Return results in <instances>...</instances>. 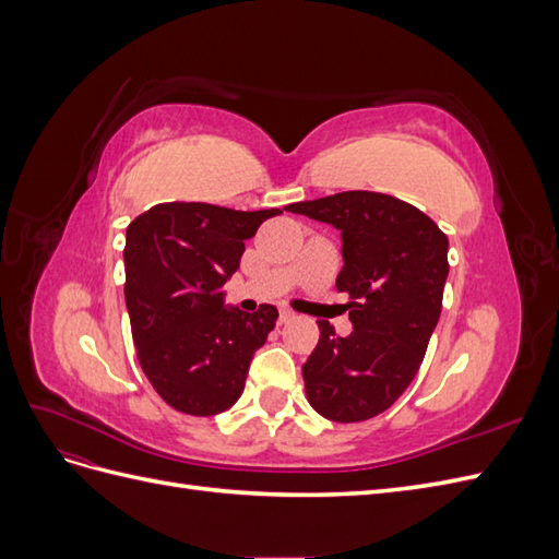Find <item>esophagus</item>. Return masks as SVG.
Wrapping results in <instances>:
<instances>
[{
  "instance_id": "esophagus-1",
  "label": "esophagus",
  "mask_w": 559,
  "mask_h": 559,
  "mask_svg": "<svg viewBox=\"0 0 559 559\" xmlns=\"http://www.w3.org/2000/svg\"><path fill=\"white\" fill-rule=\"evenodd\" d=\"M294 319V312L292 310H280V324H289V321Z\"/></svg>"
}]
</instances>
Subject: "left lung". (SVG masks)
<instances>
[{"label":"left lung","mask_w":559,"mask_h":559,"mask_svg":"<svg viewBox=\"0 0 559 559\" xmlns=\"http://www.w3.org/2000/svg\"><path fill=\"white\" fill-rule=\"evenodd\" d=\"M343 235L337 292L352 300L347 337L319 319V343L302 364L312 408L333 421L384 413L425 359L443 308L448 238L431 218L394 195L345 191L286 207Z\"/></svg>","instance_id":"left-lung-1"}]
</instances>
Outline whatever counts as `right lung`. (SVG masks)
I'll list each match as a JSON object with an SVG mask.
<instances>
[{"mask_svg":"<svg viewBox=\"0 0 559 559\" xmlns=\"http://www.w3.org/2000/svg\"><path fill=\"white\" fill-rule=\"evenodd\" d=\"M282 210L238 212L207 202H160L126 235V306L138 359L175 411L210 417L240 399L277 308H224V284L245 240Z\"/></svg>","mask_w":559,"mask_h":559,"instance_id":"add662e5","label":"right lung"}]
</instances>
